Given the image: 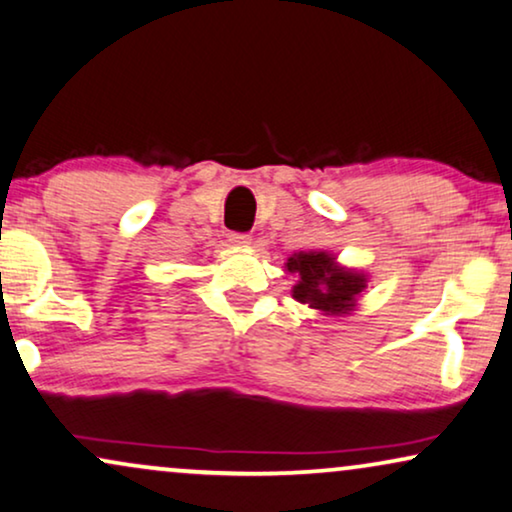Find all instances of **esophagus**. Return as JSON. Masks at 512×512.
Returning a JSON list of instances; mask_svg holds the SVG:
<instances>
[{
    "label": "esophagus",
    "mask_w": 512,
    "mask_h": 512,
    "mask_svg": "<svg viewBox=\"0 0 512 512\" xmlns=\"http://www.w3.org/2000/svg\"><path fill=\"white\" fill-rule=\"evenodd\" d=\"M229 241L234 245H248L252 241L250 234H241V231H234V234H229Z\"/></svg>",
    "instance_id": "34e87169"
}]
</instances>
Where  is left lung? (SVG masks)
I'll return each instance as SVG.
<instances>
[{
  "label": "left lung",
  "instance_id": "1",
  "mask_svg": "<svg viewBox=\"0 0 512 512\" xmlns=\"http://www.w3.org/2000/svg\"><path fill=\"white\" fill-rule=\"evenodd\" d=\"M285 267L299 276L297 285L292 288V297L309 304L311 309L325 311L327 316L349 313L356 295L365 288L363 276L339 269L335 257L327 252H297Z\"/></svg>",
  "mask_w": 512,
  "mask_h": 512
}]
</instances>
